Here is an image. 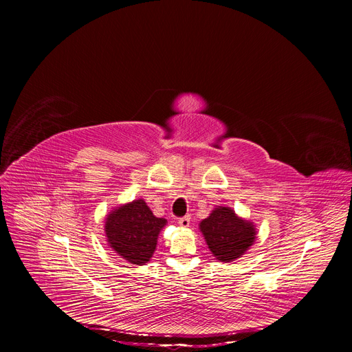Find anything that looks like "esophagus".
I'll list each match as a JSON object with an SVG mask.
<instances>
[{"instance_id": "obj_1", "label": "esophagus", "mask_w": 352, "mask_h": 352, "mask_svg": "<svg viewBox=\"0 0 352 352\" xmlns=\"http://www.w3.org/2000/svg\"><path fill=\"white\" fill-rule=\"evenodd\" d=\"M190 221H191L190 215H186V217H181V218H178V224H179L181 227H188V226H190Z\"/></svg>"}]
</instances>
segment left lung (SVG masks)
Segmentation results:
<instances>
[{"label":"left lung","instance_id":"left-lung-1","mask_svg":"<svg viewBox=\"0 0 352 352\" xmlns=\"http://www.w3.org/2000/svg\"><path fill=\"white\" fill-rule=\"evenodd\" d=\"M208 248L217 260L230 263L241 256L255 239V228L248 221L238 218L228 207L215 208L199 224Z\"/></svg>","mask_w":352,"mask_h":352}]
</instances>
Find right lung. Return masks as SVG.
Segmentation results:
<instances>
[{
	"label": "right lung",
	"mask_w": 352,
	"mask_h": 352,
	"mask_svg": "<svg viewBox=\"0 0 352 352\" xmlns=\"http://www.w3.org/2000/svg\"><path fill=\"white\" fill-rule=\"evenodd\" d=\"M166 219L157 218L144 199H135L111 212L105 221L108 244L131 264H145L153 256L160 230Z\"/></svg>",
	"instance_id": "obj_1"
}]
</instances>
